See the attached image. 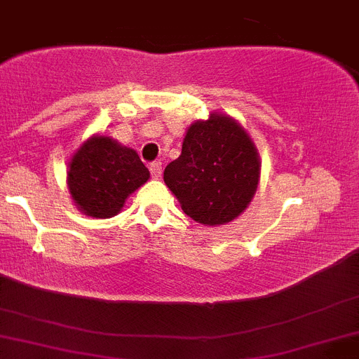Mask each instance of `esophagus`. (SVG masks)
Here are the masks:
<instances>
[{
    "label": "esophagus",
    "mask_w": 359,
    "mask_h": 359,
    "mask_svg": "<svg viewBox=\"0 0 359 359\" xmlns=\"http://www.w3.org/2000/svg\"><path fill=\"white\" fill-rule=\"evenodd\" d=\"M149 170H151V174H153V177H160L162 176V162H153L149 165Z\"/></svg>",
    "instance_id": "esophagus-1"
}]
</instances>
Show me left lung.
<instances>
[{
	"instance_id": "left-lung-1",
	"label": "left lung",
	"mask_w": 359,
	"mask_h": 359,
	"mask_svg": "<svg viewBox=\"0 0 359 359\" xmlns=\"http://www.w3.org/2000/svg\"><path fill=\"white\" fill-rule=\"evenodd\" d=\"M262 162L251 135L220 111L196 121L182 154L163 170V182L199 224L222 226L244 213L259 183Z\"/></svg>"
}]
</instances>
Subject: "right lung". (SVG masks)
<instances>
[{"mask_svg": "<svg viewBox=\"0 0 359 359\" xmlns=\"http://www.w3.org/2000/svg\"><path fill=\"white\" fill-rule=\"evenodd\" d=\"M149 180L137 151L111 137L96 133L85 140L67 165V189L81 213L110 219L128 197Z\"/></svg>", "mask_w": 359, "mask_h": 359, "instance_id": "add662e5", "label": "right lung"}]
</instances>
